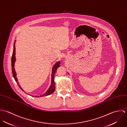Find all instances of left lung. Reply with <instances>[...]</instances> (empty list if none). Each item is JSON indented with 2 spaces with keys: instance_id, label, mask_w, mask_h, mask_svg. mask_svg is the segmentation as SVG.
Listing matches in <instances>:
<instances>
[{
  "instance_id": "1",
  "label": "left lung",
  "mask_w": 127,
  "mask_h": 127,
  "mask_svg": "<svg viewBox=\"0 0 127 127\" xmlns=\"http://www.w3.org/2000/svg\"><path fill=\"white\" fill-rule=\"evenodd\" d=\"M68 74H69V73H68Z\"/></svg>"
}]
</instances>
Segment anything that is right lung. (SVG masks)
Instances as JSON below:
<instances>
[{
	"mask_svg": "<svg viewBox=\"0 0 127 127\" xmlns=\"http://www.w3.org/2000/svg\"><path fill=\"white\" fill-rule=\"evenodd\" d=\"M16 40H15L14 42V46H13V54H12V74L13 75V77L16 81V82H17V84L18 85V87H19V88L22 90L25 93H27L26 92H25L24 91H23V90L21 88V87L20 86V85H19V83L18 82V78L17 77V73L16 72L15 70V64L16 61V47H15V43H16ZM60 62L58 61L57 62L54 64V65H53V67H52V74H51V85L49 87V89L47 90V91L43 93L42 95H41L40 96H35L36 97H42V96H47V95H49L51 94H52L53 92H54L55 90V84L54 82V76L55 73L57 71V68L60 67ZM29 95V94H28ZM32 96L34 97V96L32 95Z\"/></svg>",
	"mask_w": 127,
	"mask_h": 127,
	"instance_id": "1",
	"label": "right lung"
}]
</instances>
